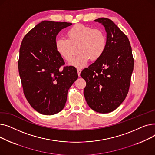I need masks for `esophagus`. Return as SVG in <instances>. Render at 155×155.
Returning a JSON list of instances; mask_svg holds the SVG:
<instances>
[{
  "instance_id": "34e87169",
  "label": "esophagus",
  "mask_w": 155,
  "mask_h": 155,
  "mask_svg": "<svg viewBox=\"0 0 155 155\" xmlns=\"http://www.w3.org/2000/svg\"><path fill=\"white\" fill-rule=\"evenodd\" d=\"M81 71H82V69H81V68H77V73H78V75L79 77L80 75Z\"/></svg>"
}]
</instances>
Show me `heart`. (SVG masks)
I'll return each mask as SVG.
<instances>
[{"label":"heart","mask_w":155,"mask_h":155,"mask_svg":"<svg viewBox=\"0 0 155 155\" xmlns=\"http://www.w3.org/2000/svg\"><path fill=\"white\" fill-rule=\"evenodd\" d=\"M67 39L58 38L55 41V50L62 58L69 61L72 58L71 44L79 43V53L70 62L75 67H83L91 59L99 60L107 46V38L100 29H92L82 24H75L67 32Z\"/></svg>","instance_id":"b5f03b06"}]
</instances>
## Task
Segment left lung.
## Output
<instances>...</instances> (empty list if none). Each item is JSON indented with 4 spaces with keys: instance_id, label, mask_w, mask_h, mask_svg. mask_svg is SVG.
<instances>
[{
    "instance_id": "1",
    "label": "left lung",
    "mask_w": 155,
    "mask_h": 155,
    "mask_svg": "<svg viewBox=\"0 0 155 155\" xmlns=\"http://www.w3.org/2000/svg\"><path fill=\"white\" fill-rule=\"evenodd\" d=\"M107 32V46L101 58L81 72L86 82L84 94L92 110L102 114L116 109L126 99L134 68L127 36L109 19L99 18Z\"/></svg>"
}]
</instances>
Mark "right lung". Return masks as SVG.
Returning a JSON list of instances; mask_svg holds the SVG:
<instances>
[{
  "label": "right lung",
  "mask_w": 155,
  "mask_h": 155,
  "mask_svg": "<svg viewBox=\"0 0 155 155\" xmlns=\"http://www.w3.org/2000/svg\"><path fill=\"white\" fill-rule=\"evenodd\" d=\"M71 23L44 21L24 37L19 50L18 69L24 95L31 106L43 115L60 112L68 89L78 78L77 69L64 64L55 50L59 32Z\"/></svg>",
  "instance_id": "right-lung-1"
}]
</instances>
